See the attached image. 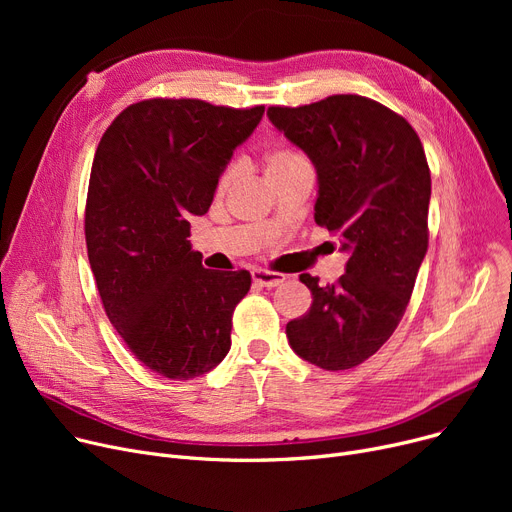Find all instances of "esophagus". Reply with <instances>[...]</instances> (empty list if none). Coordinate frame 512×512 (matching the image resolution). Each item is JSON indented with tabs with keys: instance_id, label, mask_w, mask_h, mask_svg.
Segmentation results:
<instances>
[{
	"instance_id": "34e87169",
	"label": "esophagus",
	"mask_w": 512,
	"mask_h": 512,
	"mask_svg": "<svg viewBox=\"0 0 512 512\" xmlns=\"http://www.w3.org/2000/svg\"><path fill=\"white\" fill-rule=\"evenodd\" d=\"M286 280L284 274L278 272H270V270H253V282L259 286H267V288H274L280 286Z\"/></svg>"
}]
</instances>
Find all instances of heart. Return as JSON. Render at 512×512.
Wrapping results in <instances>:
<instances>
[{"instance_id":"heart-1","label":"heart","mask_w":512,"mask_h":512,"mask_svg":"<svg viewBox=\"0 0 512 512\" xmlns=\"http://www.w3.org/2000/svg\"><path fill=\"white\" fill-rule=\"evenodd\" d=\"M301 161H305V159L297 151H292V149H274V151H270V153L265 155V174L276 172V170H284V168H290V166H297V164H301ZM232 176H234L232 170H226L222 174L220 184H218L220 191H224V188L230 184Z\"/></svg>"}]
</instances>
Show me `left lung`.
<instances>
[{
    "mask_svg": "<svg viewBox=\"0 0 512 512\" xmlns=\"http://www.w3.org/2000/svg\"><path fill=\"white\" fill-rule=\"evenodd\" d=\"M267 118L311 159L315 222L348 255L336 284L301 274L313 303L286 324L288 344L326 371L357 367L394 334L427 253L423 145L405 118L361 95L270 107Z\"/></svg>",
    "mask_w": 512,
    "mask_h": 512,
    "instance_id": "1",
    "label": "left lung"
}]
</instances>
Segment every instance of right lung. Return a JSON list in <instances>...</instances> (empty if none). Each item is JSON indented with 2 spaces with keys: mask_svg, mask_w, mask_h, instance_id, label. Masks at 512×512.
Here are the masks:
<instances>
[{
  "mask_svg": "<svg viewBox=\"0 0 512 512\" xmlns=\"http://www.w3.org/2000/svg\"><path fill=\"white\" fill-rule=\"evenodd\" d=\"M263 112L147 99L126 107L95 151L85 236L99 297L130 353L164 378H199L230 351L251 274L205 270L188 218L207 213Z\"/></svg>",
  "mask_w": 512,
  "mask_h": 512,
  "instance_id": "1",
  "label": "right lung"
}]
</instances>
